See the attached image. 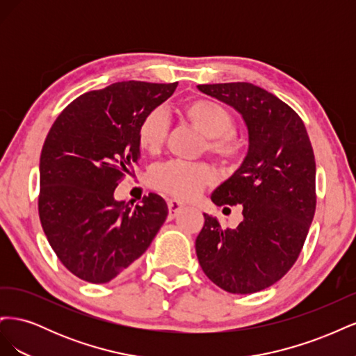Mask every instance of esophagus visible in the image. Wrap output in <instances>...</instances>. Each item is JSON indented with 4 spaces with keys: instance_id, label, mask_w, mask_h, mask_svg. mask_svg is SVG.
<instances>
[{
    "instance_id": "obj_1",
    "label": "esophagus",
    "mask_w": 356,
    "mask_h": 356,
    "mask_svg": "<svg viewBox=\"0 0 356 356\" xmlns=\"http://www.w3.org/2000/svg\"><path fill=\"white\" fill-rule=\"evenodd\" d=\"M168 208H169V218H175L177 213L184 209V203H181L178 200H168Z\"/></svg>"
}]
</instances>
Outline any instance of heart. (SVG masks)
I'll return each instance as SVG.
<instances>
[{
  "instance_id": "obj_1",
  "label": "heart",
  "mask_w": 356,
  "mask_h": 356,
  "mask_svg": "<svg viewBox=\"0 0 356 356\" xmlns=\"http://www.w3.org/2000/svg\"><path fill=\"white\" fill-rule=\"evenodd\" d=\"M181 115L207 136V148L211 154L224 163H234L243 154V143L232 131L233 115L207 98H195L184 102L179 108ZM168 132L166 118L160 110L149 111L138 126L136 144L143 153L156 156L163 148ZM215 179L213 169L207 163H190L174 160L156 166L149 181L154 188L177 199L188 200Z\"/></svg>"
}]
</instances>
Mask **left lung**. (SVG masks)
I'll use <instances>...</instances> for the list:
<instances>
[{"instance_id":"obj_1","label":"left lung","mask_w":356,"mask_h":356,"mask_svg":"<svg viewBox=\"0 0 356 356\" xmlns=\"http://www.w3.org/2000/svg\"><path fill=\"white\" fill-rule=\"evenodd\" d=\"M197 89L242 115L250 143L241 168L211 196L217 207L242 204L243 220L222 229L203 213L199 264L227 293L252 294L277 282L305 245L316 208L314 148L303 120L273 93L241 81Z\"/></svg>"}]
</instances>
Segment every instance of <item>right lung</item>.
Listing matches in <instances>:
<instances>
[{
    "mask_svg": "<svg viewBox=\"0 0 356 356\" xmlns=\"http://www.w3.org/2000/svg\"><path fill=\"white\" fill-rule=\"evenodd\" d=\"M177 86L114 83L79 96L50 127L40 157V221L60 263L86 282L120 275L168 217L159 195L134 207L115 200L114 190L139 161V123Z\"/></svg>",
    "mask_w": 356,
    "mask_h": 356,
    "instance_id": "right-lung-1",
    "label": "right lung"
}]
</instances>
